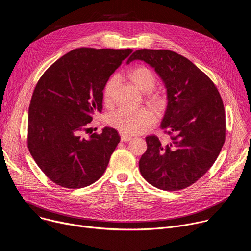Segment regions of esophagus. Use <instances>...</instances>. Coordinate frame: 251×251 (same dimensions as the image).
<instances>
[{
	"instance_id": "34e87169",
	"label": "esophagus",
	"mask_w": 251,
	"mask_h": 251,
	"mask_svg": "<svg viewBox=\"0 0 251 251\" xmlns=\"http://www.w3.org/2000/svg\"><path fill=\"white\" fill-rule=\"evenodd\" d=\"M121 136V141L122 142H128L131 140V137L129 135H125V134H120Z\"/></svg>"
}]
</instances>
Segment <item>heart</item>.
I'll return each mask as SVG.
<instances>
[{
  "label": "heart",
  "mask_w": 251,
  "mask_h": 251,
  "mask_svg": "<svg viewBox=\"0 0 251 251\" xmlns=\"http://www.w3.org/2000/svg\"><path fill=\"white\" fill-rule=\"evenodd\" d=\"M128 78L132 84L145 94V99L157 113H162L167 106V97L164 93L153 88L157 78L153 71L144 65L132 68L128 73ZM116 79L111 78L106 83L103 91V98L106 103H111L116 90ZM108 124L122 134L134 135L144 132L153 126L154 114L147 108H119L112 112L107 119Z\"/></svg>",
  "instance_id": "1"
}]
</instances>
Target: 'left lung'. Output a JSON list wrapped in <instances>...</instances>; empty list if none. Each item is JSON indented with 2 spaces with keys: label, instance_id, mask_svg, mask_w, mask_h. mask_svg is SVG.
Instances as JSON below:
<instances>
[{
  "label": "left lung",
  "instance_id": "8db88e82",
  "mask_svg": "<svg viewBox=\"0 0 251 251\" xmlns=\"http://www.w3.org/2000/svg\"><path fill=\"white\" fill-rule=\"evenodd\" d=\"M152 66L167 89L168 105L161 128L171 136L162 144L146 137L139 161L141 175L164 191L188 188L216 162L226 140V113L216 85L185 56L168 50H139L128 58Z\"/></svg>",
  "mask_w": 251,
  "mask_h": 251
}]
</instances>
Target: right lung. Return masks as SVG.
I'll list each match as a JSON object with an SVG mask.
<instances>
[{"instance_id": "obj_1", "label": "right lung", "mask_w": 251, "mask_h": 251, "mask_svg": "<svg viewBox=\"0 0 251 251\" xmlns=\"http://www.w3.org/2000/svg\"><path fill=\"white\" fill-rule=\"evenodd\" d=\"M133 50L81 48L52 63L35 86L28 108L27 147L50 181L67 189L87 187L103 175L120 142L114 128L87 138L102 111L103 89ZM88 133V132H87Z\"/></svg>"}]
</instances>
